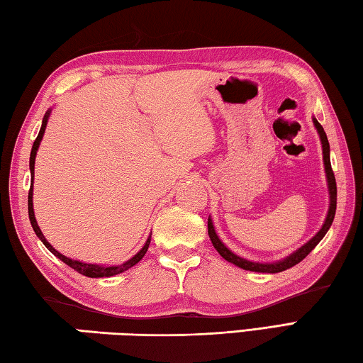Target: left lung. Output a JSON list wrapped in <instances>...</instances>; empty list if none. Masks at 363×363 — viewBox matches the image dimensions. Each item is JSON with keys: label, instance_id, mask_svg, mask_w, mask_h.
Returning <instances> with one entry per match:
<instances>
[{"label": "left lung", "instance_id": "8db88e82", "mask_svg": "<svg viewBox=\"0 0 363 363\" xmlns=\"http://www.w3.org/2000/svg\"><path fill=\"white\" fill-rule=\"evenodd\" d=\"M313 122L315 125V128H318V133L320 136L322 154H324L325 174H327V182H328V194H330V208H328V214H327V219L324 222V225H322L319 232L315 233L313 240H309L305 246H301L298 250H295L294 254L286 257L284 260L276 262V263H257V262H249L246 259H241V257H238L236 254H233L232 250L227 249V246L219 240V236L216 235L213 220L208 219V235L211 238V242H213V246L216 247L217 252H219L223 257V259L228 260L230 263H233V265L240 267L242 269H249V272H257V273H279V272H284V269L295 267L296 263H300L303 259H305V257L309 252H311V250L315 246L319 245L320 240L324 238L325 233L328 232V228H330L335 213H337V181H335V174H333V169H332V164H330V146H328V140H327L325 131H324V128H322V125L318 121H315V118H313Z\"/></svg>", "mask_w": 363, "mask_h": 363}]
</instances>
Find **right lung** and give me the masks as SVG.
Returning a JSON list of instances; mask_svg holds the SVG:
<instances>
[{
    "label": "right lung",
    "mask_w": 363,
    "mask_h": 363,
    "mask_svg": "<svg viewBox=\"0 0 363 363\" xmlns=\"http://www.w3.org/2000/svg\"><path fill=\"white\" fill-rule=\"evenodd\" d=\"M48 118H49V113L44 116V121H43V125H41V130H39V135L35 140V143H33V147H31V154H30V171L31 174L35 173V159H36V150L39 147V143H41L43 140V135H44V130H45V125H48ZM28 216H30V222H31V227L33 230H35V233L38 235V238L43 241V245L48 247L52 254H54L55 257H58L63 263H67L68 267H71L74 272L81 273L84 276H87V278H109V276H114V274H118V273H123L127 272L128 268H131L133 265H136L138 262H140L144 255H146L147 252V247L150 245V236L146 241V245L143 246V249L138 252L135 257H131V259L128 262L122 263V265H117V267H101V265H90V263H82V262H77V260H72V259H68V257H65L63 254L58 252V250H55L54 247H52L48 240L44 238V235L41 230H39L38 227V222L35 219V213H33V184L30 186V192H28ZM152 235V233H150Z\"/></svg>",
    "instance_id": "1"
}]
</instances>
